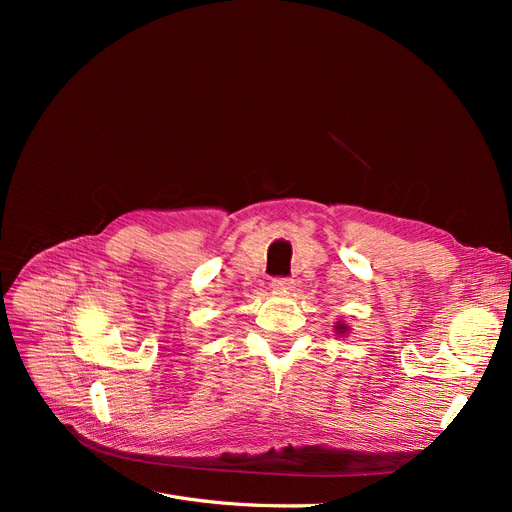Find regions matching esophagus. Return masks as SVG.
<instances>
[{
  "mask_svg": "<svg viewBox=\"0 0 512 512\" xmlns=\"http://www.w3.org/2000/svg\"><path fill=\"white\" fill-rule=\"evenodd\" d=\"M273 290H292L294 288V280H290V277H275V280L271 282Z\"/></svg>",
  "mask_w": 512,
  "mask_h": 512,
  "instance_id": "esophagus-1",
  "label": "esophagus"
}]
</instances>
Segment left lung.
Masks as SVG:
<instances>
[{
	"instance_id": "left-lung-1",
	"label": "left lung",
	"mask_w": 512,
	"mask_h": 512,
	"mask_svg": "<svg viewBox=\"0 0 512 512\" xmlns=\"http://www.w3.org/2000/svg\"><path fill=\"white\" fill-rule=\"evenodd\" d=\"M335 329H337V333H346L348 331V327H344V324H337Z\"/></svg>"
}]
</instances>
